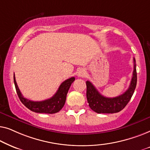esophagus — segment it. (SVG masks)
<instances>
[{
	"mask_svg": "<svg viewBox=\"0 0 150 150\" xmlns=\"http://www.w3.org/2000/svg\"><path fill=\"white\" fill-rule=\"evenodd\" d=\"M85 75V71L83 69H80V70L77 72V76L79 77H83Z\"/></svg>",
	"mask_w": 150,
	"mask_h": 150,
	"instance_id": "34e87169",
	"label": "esophagus"
}]
</instances>
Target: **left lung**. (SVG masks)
Masks as SVG:
<instances>
[{"mask_svg":"<svg viewBox=\"0 0 150 150\" xmlns=\"http://www.w3.org/2000/svg\"><path fill=\"white\" fill-rule=\"evenodd\" d=\"M134 70L128 89L122 95L115 98H107L101 95L90 81L86 82L87 98L89 107L97 113H115L124 108L132 98L137 82L136 64L134 58Z\"/></svg>","mask_w":150,"mask_h":150,"instance_id":"8db88e82","label":"left lung"}]
</instances>
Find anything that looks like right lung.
Masks as SVG:
<instances>
[{"mask_svg": "<svg viewBox=\"0 0 150 150\" xmlns=\"http://www.w3.org/2000/svg\"><path fill=\"white\" fill-rule=\"evenodd\" d=\"M74 81V77H71L65 80L64 82L61 84L56 93L52 98L43 100V101L35 102L26 99L22 95L17 83H16L15 75H13V81L15 84L16 92H17L20 101L28 109L33 112H39V113L53 114L59 112L64 106L67 92H68L71 83Z\"/></svg>", "mask_w": 150, "mask_h": 150, "instance_id": "right-lung-1", "label": "right lung"}]
</instances>
